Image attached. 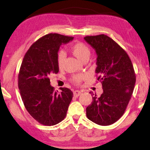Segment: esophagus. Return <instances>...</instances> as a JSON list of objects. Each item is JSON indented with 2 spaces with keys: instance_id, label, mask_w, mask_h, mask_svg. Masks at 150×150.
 Masks as SVG:
<instances>
[{
  "instance_id": "1",
  "label": "esophagus",
  "mask_w": 150,
  "mask_h": 150,
  "mask_svg": "<svg viewBox=\"0 0 150 150\" xmlns=\"http://www.w3.org/2000/svg\"><path fill=\"white\" fill-rule=\"evenodd\" d=\"M81 94H82V92L79 91V90H75V91L74 92V96L78 97Z\"/></svg>"
}]
</instances>
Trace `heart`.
<instances>
[{
  "label": "heart",
  "mask_w": 150,
  "mask_h": 150,
  "mask_svg": "<svg viewBox=\"0 0 150 150\" xmlns=\"http://www.w3.org/2000/svg\"><path fill=\"white\" fill-rule=\"evenodd\" d=\"M70 51L72 53L74 56H75L78 60L80 61L85 60L86 59L89 58L90 56V49L84 43L82 42H77L74 44V45L70 47ZM65 58V54L62 51H60L58 53L57 56V64L58 67L60 69H62L63 67L64 61ZM84 76L81 75H76L74 76L71 79L72 82L74 84L76 85H80L82 83V80H84Z\"/></svg>",
  "instance_id": "1"
}]
</instances>
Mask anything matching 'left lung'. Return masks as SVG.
<instances>
[{"label":"left lung","instance_id":"1","mask_svg":"<svg viewBox=\"0 0 150 150\" xmlns=\"http://www.w3.org/2000/svg\"><path fill=\"white\" fill-rule=\"evenodd\" d=\"M84 39L96 52V78L104 91L100 97L92 93V102L86 108V116L96 124L108 126L126 111L134 91L136 74L127 52L109 36L99 34Z\"/></svg>","mask_w":150,"mask_h":150}]
</instances>
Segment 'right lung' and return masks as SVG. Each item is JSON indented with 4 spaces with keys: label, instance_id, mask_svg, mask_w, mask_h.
I'll return each mask as SVG.
<instances>
[{
    "label": "right lung",
    "instance_id": "add662e5",
    "mask_svg": "<svg viewBox=\"0 0 150 150\" xmlns=\"http://www.w3.org/2000/svg\"><path fill=\"white\" fill-rule=\"evenodd\" d=\"M72 36L50 33L34 42L27 50L18 75V86L22 100L30 116L40 124L54 126L65 118L73 92L60 88L55 91L49 75L57 74V56L62 43Z\"/></svg>",
    "mask_w": 150,
    "mask_h": 150
}]
</instances>
